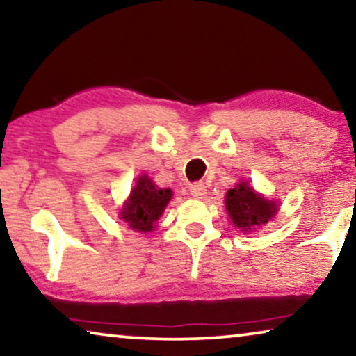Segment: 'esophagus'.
Wrapping results in <instances>:
<instances>
[{
  "label": "esophagus",
  "mask_w": 356,
  "mask_h": 356,
  "mask_svg": "<svg viewBox=\"0 0 356 356\" xmlns=\"http://www.w3.org/2000/svg\"><path fill=\"white\" fill-rule=\"evenodd\" d=\"M189 193H191L193 197H201L206 194V184L197 181V183H193L191 186H189Z\"/></svg>",
  "instance_id": "34e87169"
}]
</instances>
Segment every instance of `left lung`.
I'll return each mask as SVG.
<instances>
[{
  "instance_id": "8db88e82",
  "label": "left lung",
  "mask_w": 356,
  "mask_h": 356,
  "mask_svg": "<svg viewBox=\"0 0 356 356\" xmlns=\"http://www.w3.org/2000/svg\"><path fill=\"white\" fill-rule=\"evenodd\" d=\"M225 206L233 225L241 228L243 232H251L254 227L264 225L277 212L275 202L259 196L246 183L228 189Z\"/></svg>"
}]
</instances>
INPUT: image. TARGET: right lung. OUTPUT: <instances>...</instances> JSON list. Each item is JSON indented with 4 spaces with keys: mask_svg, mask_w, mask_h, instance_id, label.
Wrapping results in <instances>:
<instances>
[{
    "mask_svg": "<svg viewBox=\"0 0 356 356\" xmlns=\"http://www.w3.org/2000/svg\"><path fill=\"white\" fill-rule=\"evenodd\" d=\"M170 197H172L170 189L157 188L150 181V178L144 175L131 191L128 202L121 211V218L128 222L129 227L136 232H152L154 223L162 216Z\"/></svg>",
    "mask_w": 356,
    "mask_h": 356,
    "instance_id": "1",
    "label": "right lung"
}]
</instances>
